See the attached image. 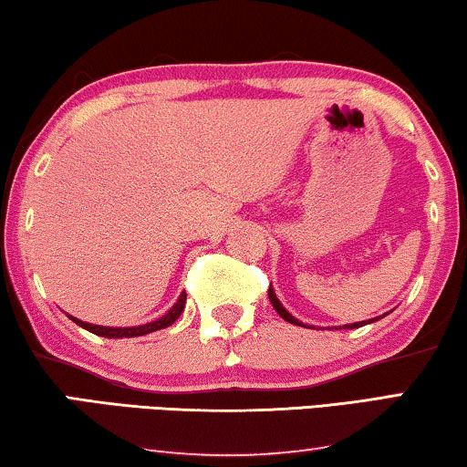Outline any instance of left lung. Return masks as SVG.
Returning <instances> with one entry per match:
<instances>
[{
  "instance_id": "1",
  "label": "left lung",
  "mask_w": 467,
  "mask_h": 467,
  "mask_svg": "<svg viewBox=\"0 0 467 467\" xmlns=\"http://www.w3.org/2000/svg\"><path fill=\"white\" fill-rule=\"evenodd\" d=\"M269 300H271V305H274V308H275V311L279 313V317H282V319H285V321H288V324H294V326H300V327H313L315 329V326H306V324H303V321H300V319H296V317H294V315L290 313V311H285V306L282 305V303H279V298L275 296V290L274 288H271V285H269ZM384 315H389V313H384ZM384 315H378V317H374V319H365V321H355V324H347V326H340L338 329H355V327H363V326H368V324H374V321H379V319H382L384 317Z\"/></svg>"
}]
</instances>
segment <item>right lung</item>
I'll return each mask as SVG.
<instances>
[{
	"mask_svg": "<svg viewBox=\"0 0 467 467\" xmlns=\"http://www.w3.org/2000/svg\"><path fill=\"white\" fill-rule=\"evenodd\" d=\"M185 308V292L179 294L177 303L169 308L167 313L159 317L156 321H150V324H143V326H131V327H110V326H96V324H88V321H81L73 317V315H68V319H73L77 326H81L83 329H88V332L96 334V336H102V338H135V336H146L150 332H159V329L169 327L171 324H175L179 315L183 313Z\"/></svg>",
	"mask_w": 467,
	"mask_h": 467,
	"instance_id": "right-lung-1",
	"label": "right lung"
}]
</instances>
